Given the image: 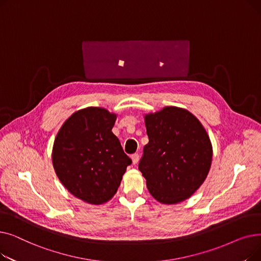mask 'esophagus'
Here are the masks:
<instances>
[{
	"mask_svg": "<svg viewBox=\"0 0 261 261\" xmlns=\"http://www.w3.org/2000/svg\"><path fill=\"white\" fill-rule=\"evenodd\" d=\"M131 160H132V164L135 165V164H138L139 160H140V154L139 153H134L131 155Z\"/></svg>",
	"mask_w": 261,
	"mask_h": 261,
	"instance_id": "1",
	"label": "esophagus"
}]
</instances>
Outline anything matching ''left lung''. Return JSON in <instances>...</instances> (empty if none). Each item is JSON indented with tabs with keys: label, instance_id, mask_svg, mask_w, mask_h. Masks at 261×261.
Wrapping results in <instances>:
<instances>
[{
	"label": "left lung",
	"instance_id": "left-lung-1",
	"mask_svg": "<svg viewBox=\"0 0 261 261\" xmlns=\"http://www.w3.org/2000/svg\"><path fill=\"white\" fill-rule=\"evenodd\" d=\"M149 143L139 169L151 196L176 204L193 196L206 179L213 160L210 136L189 111L165 107L145 115Z\"/></svg>",
	"mask_w": 261,
	"mask_h": 261
}]
</instances>
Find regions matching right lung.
<instances>
[{
    "label": "right lung",
    "mask_w": 261,
    "mask_h": 261,
    "mask_svg": "<svg viewBox=\"0 0 261 261\" xmlns=\"http://www.w3.org/2000/svg\"><path fill=\"white\" fill-rule=\"evenodd\" d=\"M116 114L89 107L73 113L53 146V166L63 186L76 198L99 205L111 200L131 159L112 132Z\"/></svg>",
    "instance_id": "add662e5"
}]
</instances>
